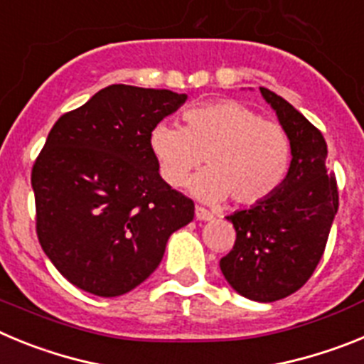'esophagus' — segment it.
<instances>
[{"mask_svg": "<svg viewBox=\"0 0 364 364\" xmlns=\"http://www.w3.org/2000/svg\"><path fill=\"white\" fill-rule=\"evenodd\" d=\"M195 217H197L198 220H211V218H213V213L204 210V208H200V205H197V208H195Z\"/></svg>", "mask_w": 364, "mask_h": 364, "instance_id": "1", "label": "esophagus"}]
</instances>
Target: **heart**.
<instances>
[{"mask_svg":"<svg viewBox=\"0 0 364 364\" xmlns=\"http://www.w3.org/2000/svg\"><path fill=\"white\" fill-rule=\"evenodd\" d=\"M186 127L162 120L149 131V151L169 186H180L202 154L208 169L189 182V191L205 202L230 195L235 204L255 205L286 180L291 144L281 125L235 100L189 109Z\"/></svg>","mask_w":364,"mask_h":364,"instance_id":"heart-1","label":"heart"}]
</instances>
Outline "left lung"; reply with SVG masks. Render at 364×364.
I'll list each match as a JSON object with an SVG mask.
<instances>
[{"mask_svg": "<svg viewBox=\"0 0 364 364\" xmlns=\"http://www.w3.org/2000/svg\"><path fill=\"white\" fill-rule=\"evenodd\" d=\"M272 105L291 144V162L281 188L260 204L226 217L237 231L220 259L222 275L242 297L273 302L297 291L311 277L326 247L339 208L336 176L326 169L323 134L269 89Z\"/></svg>", "mask_w": 364, "mask_h": 364, "instance_id": "1", "label": "left lung"}]
</instances>
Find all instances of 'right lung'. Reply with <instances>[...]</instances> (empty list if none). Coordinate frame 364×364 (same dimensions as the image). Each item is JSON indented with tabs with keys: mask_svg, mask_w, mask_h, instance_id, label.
Returning a JSON list of instances; mask_svg holds the SVG:
<instances>
[{
	"mask_svg": "<svg viewBox=\"0 0 364 364\" xmlns=\"http://www.w3.org/2000/svg\"><path fill=\"white\" fill-rule=\"evenodd\" d=\"M188 95L109 85L58 118L32 167L36 231L63 277L98 297L142 284L176 230L195 217L191 198L160 176L149 131Z\"/></svg>",
	"mask_w": 364,
	"mask_h": 364,
	"instance_id": "add662e5",
	"label": "right lung"
}]
</instances>
